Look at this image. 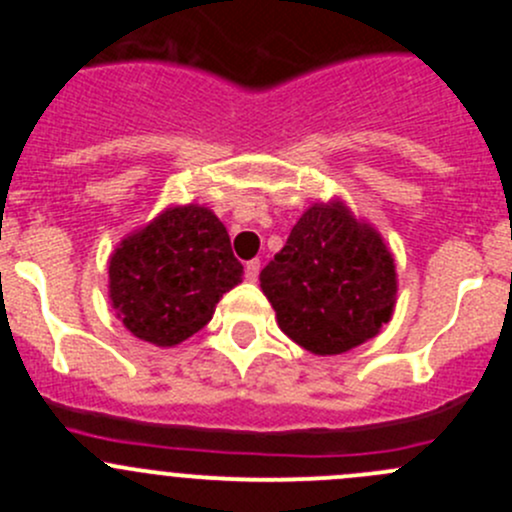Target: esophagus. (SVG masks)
<instances>
[{"label": "esophagus", "instance_id": "esophagus-1", "mask_svg": "<svg viewBox=\"0 0 512 512\" xmlns=\"http://www.w3.org/2000/svg\"><path fill=\"white\" fill-rule=\"evenodd\" d=\"M245 277L250 282H257V277H260V260H250L245 265Z\"/></svg>", "mask_w": 512, "mask_h": 512}]
</instances>
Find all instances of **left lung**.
Segmentation results:
<instances>
[{"mask_svg":"<svg viewBox=\"0 0 512 512\" xmlns=\"http://www.w3.org/2000/svg\"><path fill=\"white\" fill-rule=\"evenodd\" d=\"M282 332L312 354H342L379 334L396 299L394 257L342 203L312 205L260 272Z\"/></svg>","mask_w":512,"mask_h":512,"instance_id":"8db88e82","label":"left lung"}]
</instances>
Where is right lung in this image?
Returning a JSON list of instances; mask_svg holds the SVG:
<instances>
[{
    "label": "right lung",
    "instance_id": "obj_1",
    "mask_svg": "<svg viewBox=\"0 0 512 512\" xmlns=\"http://www.w3.org/2000/svg\"><path fill=\"white\" fill-rule=\"evenodd\" d=\"M108 289L133 337L173 347L213 319L220 297L242 280L225 225L200 205L165 210L126 237L108 262Z\"/></svg>",
    "mask_w": 512,
    "mask_h": 512
}]
</instances>
